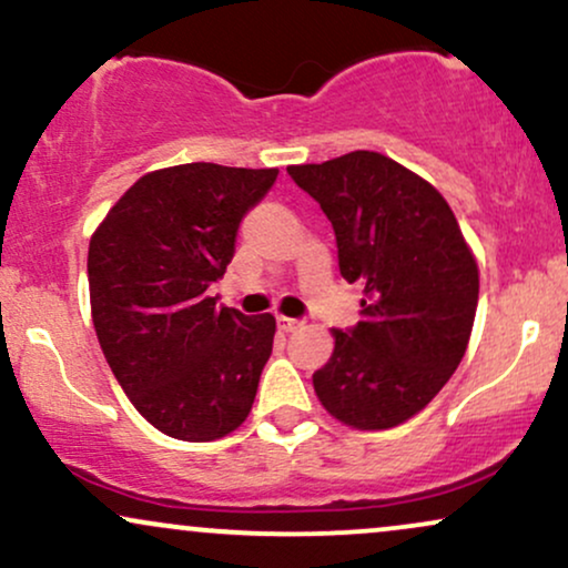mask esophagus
Wrapping results in <instances>:
<instances>
[{
	"mask_svg": "<svg viewBox=\"0 0 568 568\" xmlns=\"http://www.w3.org/2000/svg\"><path fill=\"white\" fill-rule=\"evenodd\" d=\"M304 323L302 320H296V317H283V314H280L277 317V327L283 333H293V331H298V327H302Z\"/></svg>",
	"mask_w": 568,
	"mask_h": 568,
	"instance_id": "esophagus-1",
	"label": "esophagus"
}]
</instances>
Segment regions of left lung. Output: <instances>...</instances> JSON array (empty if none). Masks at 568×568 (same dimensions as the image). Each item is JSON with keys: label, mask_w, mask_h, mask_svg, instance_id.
Listing matches in <instances>:
<instances>
[{"label": "left lung", "mask_w": 568, "mask_h": 568, "mask_svg": "<svg viewBox=\"0 0 568 568\" xmlns=\"http://www.w3.org/2000/svg\"><path fill=\"white\" fill-rule=\"evenodd\" d=\"M288 174L331 219L341 275L365 285L359 323L333 331L336 349L312 375L314 392L346 426H399L466 354L479 304L476 258L439 190L388 155L354 150Z\"/></svg>", "instance_id": "8db88e82"}]
</instances>
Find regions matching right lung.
<instances>
[{"instance_id":"obj_1","label":"right lung","mask_w":568,"mask_h":568,"mask_svg":"<svg viewBox=\"0 0 568 568\" xmlns=\"http://www.w3.org/2000/svg\"><path fill=\"white\" fill-rule=\"evenodd\" d=\"M277 169L182 163L140 176L89 241V302L108 365L159 432L211 442L248 418L272 314L219 306L209 285Z\"/></svg>"}]
</instances>
